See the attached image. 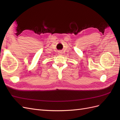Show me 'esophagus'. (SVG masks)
Listing matches in <instances>:
<instances>
[{"instance_id": "obj_1", "label": "esophagus", "mask_w": 120, "mask_h": 120, "mask_svg": "<svg viewBox=\"0 0 120 120\" xmlns=\"http://www.w3.org/2000/svg\"><path fill=\"white\" fill-rule=\"evenodd\" d=\"M59 53H60L59 54H61V53H61V52H60H60H59Z\"/></svg>"}]
</instances>
